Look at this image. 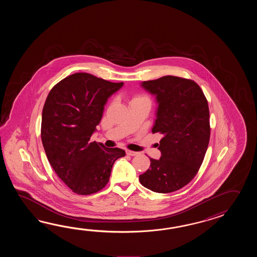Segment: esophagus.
<instances>
[{
	"mask_svg": "<svg viewBox=\"0 0 257 257\" xmlns=\"http://www.w3.org/2000/svg\"><path fill=\"white\" fill-rule=\"evenodd\" d=\"M126 153L127 155H130V156H136V155L139 154L137 152H132V151H128V150H126Z\"/></svg>",
	"mask_w": 257,
	"mask_h": 257,
	"instance_id": "obj_1",
	"label": "esophagus"
}]
</instances>
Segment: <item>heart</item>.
<instances>
[{"label": "heart", "instance_id": "heart-1", "mask_svg": "<svg viewBox=\"0 0 257 257\" xmlns=\"http://www.w3.org/2000/svg\"><path fill=\"white\" fill-rule=\"evenodd\" d=\"M140 98H142V97H140Z\"/></svg>", "mask_w": 257, "mask_h": 257}]
</instances>
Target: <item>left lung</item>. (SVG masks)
I'll return each instance as SVG.
<instances>
[{
    "instance_id": "left-lung-1",
    "label": "left lung",
    "mask_w": 257,
    "mask_h": 257,
    "mask_svg": "<svg viewBox=\"0 0 257 257\" xmlns=\"http://www.w3.org/2000/svg\"><path fill=\"white\" fill-rule=\"evenodd\" d=\"M141 86L155 96L158 106L152 131L162 139L161 158H150V169L140 175V181L153 192L176 191L197 175L207 152L208 101L196 82L180 77L164 76Z\"/></svg>"
}]
</instances>
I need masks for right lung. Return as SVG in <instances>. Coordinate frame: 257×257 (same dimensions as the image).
I'll use <instances>...</instances> for the list:
<instances>
[{
	"mask_svg": "<svg viewBox=\"0 0 257 257\" xmlns=\"http://www.w3.org/2000/svg\"><path fill=\"white\" fill-rule=\"evenodd\" d=\"M123 85L78 72L57 83L46 99L41 121L45 153L55 173L78 195L103 189L113 164L126 154L118 148L89 142L108 98Z\"/></svg>",
	"mask_w": 257,
	"mask_h": 257,
	"instance_id": "1",
	"label": "right lung"
}]
</instances>
